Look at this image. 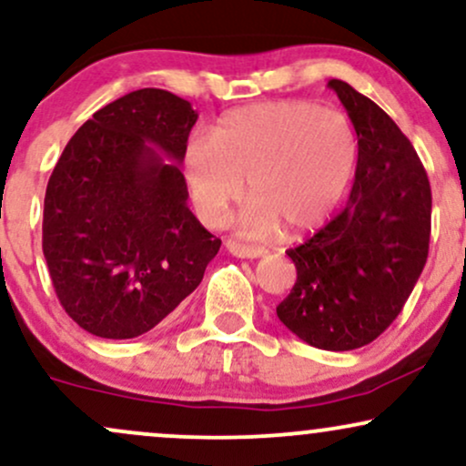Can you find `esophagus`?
<instances>
[{
  "instance_id": "obj_1",
  "label": "esophagus",
  "mask_w": 466,
  "mask_h": 466,
  "mask_svg": "<svg viewBox=\"0 0 466 466\" xmlns=\"http://www.w3.org/2000/svg\"><path fill=\"white\" fill-rule=\"evenodd\" d=\"M226 249L229 251V254L238 256V258H260V256H265L263 248H256V245H245V243H240V240H234V238L226 240Z\"/></svg>"
}]
</instances>
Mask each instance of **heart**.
<instances>
[{
  "label": "heart",
  "mask_w": 466,
  "mask_h": 466,
  "mask_svg": "<svg viewBox=\"0 0 466 466\" xmlns=\"http://www.w3.org/2000/svg\"><path fill=\"white\" fill-rule=\"evenodd\" d=\"M360 162V142L339 111L304 100L263 103L229 111L215 137L192 136L184 151V177L197 215L218 226L243 195L256 197L240 223L269 234L285 223L293 234L324 226L349 195Z\"/></svg>",
  "instance_id": "obj_1"
}]
</instances>
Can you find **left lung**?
I'll return each instance as SVG.
<instances>
[{"instance_id": "8db88e82", "label": "left lung", "mask_w": 466, "mask_h": 466, "mask_svg": "<svg viewBox=\"0 0 466 466\" xmlns=\"http://www.w3.org/2000/svg\"><path fill=\"white\" fill-rule=\"evenodd\" d=\"M357 131L360 162L350 199L298 248L296 285L276 307L302 341L355 350L403 311L427 263L431 188L419 155L394 120L344 80H329Z\"/></svg>"}]
</instances>
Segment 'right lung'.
<instances>
[{
	"label": "right lung",
	"instance_id": "add662e5",
	"mask_svg": "<svg viewBox=\"0 0 466 466\" xmlns=\"http://www.w3.org/2000/svg\"><path fill=\"white\" fill-rule=\"evenodd\" d=\"M195 122L188 100L137 89L96 111L58 157L44 256L58 302L87 333H148L199 287L221 248L186 203L179 164Z\"/></svg>",
	"mask_w": 466,
	"mask_h": 466
}]
</instances>
